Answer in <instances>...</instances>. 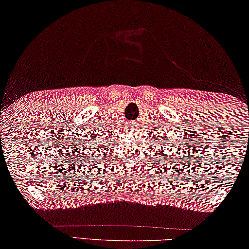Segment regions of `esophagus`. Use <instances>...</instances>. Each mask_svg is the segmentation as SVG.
Here are the masks:
<instances>
[{
  "label": "esophagus",
  "instance_id": "obj_1",
  "mask_svg": "<svg viewBox=\"0 0 249 249\" xmlns=\"http://www.w3.org/2000/svg\"><path fill=\"white\" fill-rule=\"evenodd\" d=\"M132 125H133V124H129V128H131V127H132Z\"/></svg>",
  "mask_w": 249,
  "mask_h": 249
}]
</instances>
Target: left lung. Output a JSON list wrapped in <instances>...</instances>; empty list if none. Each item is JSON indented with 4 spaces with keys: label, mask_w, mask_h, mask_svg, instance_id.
Masks as SVG:
<instances>
[{
    "label": "left lung",
    "mask_w": 249,
    "mask_h": 249,
    "mask_svg": "<svg viewBox=\"0 0 249 249\" xmlns=\"http://www.w3.org/2000/svg\"><path fill=\"white\" fill-rule=\"evenodd\" d=\"M170 134V133H169ZM161 136H162V134H161ZM163 138H165V137H163ZM166 138H168V137H166ZM169 139H165V142H164V144H166V141H168Z\"/></svg>",
    "instance_id": "obj_1"
}]
</instances>
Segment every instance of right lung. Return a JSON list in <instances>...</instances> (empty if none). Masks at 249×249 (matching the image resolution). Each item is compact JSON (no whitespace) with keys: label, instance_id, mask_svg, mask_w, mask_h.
Returning a JSON list of instances; mask_svg holds the SVG:
<instances>
[{"label":"right lung","instance_id":"1","mask_svg":"<svg viewBox=\"0 0 249 249\" xmlns=\"http://www.w3.org/2000/svg\"><path fill=\"white\" fill-rule=\"evenodd\" d=\"M89 140L91 141V140H96V139H95V137H93V138H91V139H89Z\"/></svg>","mask_w":249,"mask_h":249}]
</instances>
